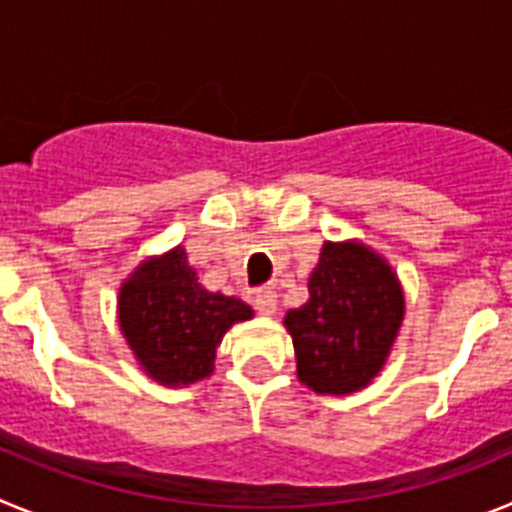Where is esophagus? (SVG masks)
Instances as JSON below:
<instances>
[{"mask_svg": "<svg viewBox=\"0 0 512 512\" xmlns=\"http://www.w3.org/2000/svg\"><path fill=\"white\" fill-rule=\"evenodd\" d=\"M253 307L261 312V315H274L277 310V292L271 287H261L253 292Z\"/></svg>", "mask_w": 512, "mask_h": 512, "instance_id": "34e87169", "label": "esophagus"}]
</instances>
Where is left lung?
<instances>
[{
    "label": "left lung",
    "mask_w": 512,
    "mask_h": 512,
    "mask_svg": "<svg viewBox=\"0 0 512 512\" xmlns=\"http://www.w3.org/2000/svg\"><path fill=\"white\" fill-rule=\"evenodd\" d=\"M310 300L289 310L297 377L320 395H351L382 372L405 315L392 266L364 243H323Z\"/></svg>",
    "instance_id": "8db88e82"
}]
</instances>
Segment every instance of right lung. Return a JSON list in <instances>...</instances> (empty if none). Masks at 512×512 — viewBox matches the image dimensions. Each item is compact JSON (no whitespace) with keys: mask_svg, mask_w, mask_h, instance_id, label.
<instances>
[{"mask_svg":"<svg viewBox=\"0 0 512 512\" xmlns=\"http://www.w3.org/2000/svg\"><path fill=\"white\" fill-rule=\"evenodd\" d=\"M120 330L143 372L166 387L210 377L233 323L253 318L243 300L207 292L182 246L143 261L117 297Z\"/></svg>","mask_w":512,"mask_h":512,"instance_id":"add662e5","label":"right lung"}]
</instances>
